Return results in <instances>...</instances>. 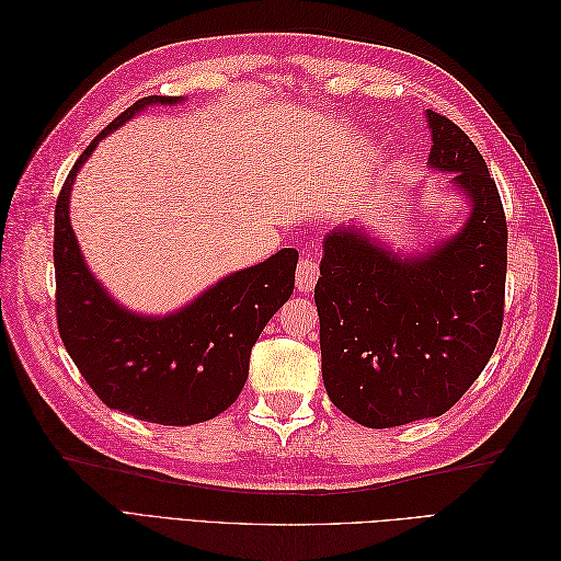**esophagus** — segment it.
<instances>
[{"mask_svg": "<svg viewBox=\"0 0 561 561\" xmlns=\"http://www.w3.org/2000/svg\"><path fill=\"white\" fill-rule=\"evenodd\" d=\"M318 276H320V266L309 257H301L299 266H297V276H295L297 290L299 293H311L316 283H318Z\"/></svg>", "mask_w": 561, "mask_h": 561, "instance_id": "34e87169", "label": "esophagus"}]
</instances>
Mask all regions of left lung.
I'll return each instance as SVG.
<instances>
[{"instance_id":"8db88e82","label":"left lung","mask_w":561,"mask_h":561,"mask_svg":"<svg viewBox=\"0 0 561 561\" xmlns=\"http://www.w3.org/2000/svg\"><path fill=\"white\" fill-rule=\"evenodd\" d=\"M428 163L454 173L472 213L454 239L402 260L355 227L322 250L316 307L322 381L367 428L439 416L486 367L503 328L507 225L494 178L468 135L428 110Z\"/></svg>"}]
</instances>
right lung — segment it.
Returning a JSON list of instances; mask_svg holds the SVG:
<instances>
[{"instance_id":"add662e5","label":"right lung","mask_w":561,"mask_h":561,"mask_svg":"<svg viewBox=\"0 0 561 561\" xmlns=\"http://www.w3.org/2000/svg\"><path fill=\"white\" fill-rule=\"evenodd\" d=\"M182 98L149 95L83 149L56 201V316L62 344L93 393L112 410L161 426H192L222 414L248 379L250 351L295 290L297 250L227 276L190 307L165 318L130 313L83 264L70 225V190L95 145L147 105Z\"/></svg>"}]
</instances>
